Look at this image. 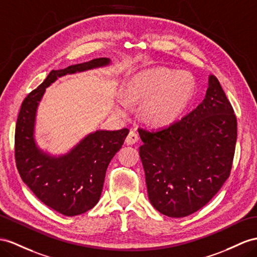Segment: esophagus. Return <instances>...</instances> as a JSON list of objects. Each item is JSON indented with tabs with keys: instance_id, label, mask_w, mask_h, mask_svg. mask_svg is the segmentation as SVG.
I'll return each mask as SVG.
<instances>
[{
	"instance_id": "1",
	"label": "esophagus",
	"mask_w": 257,
	"mask_h": 257,
	"mask_svg": "<svg viewBox=\"0 0 257 257\" xmlns=\"http://www.w3.org/2000/svg\"><path fill=\"white\" fill-rule=\"evenodd\" d=\"M138 140H139V136H138L135 130H131L126 138V143L130 146V144H135L138 142Z\"/></svg>"
}]
</instances>
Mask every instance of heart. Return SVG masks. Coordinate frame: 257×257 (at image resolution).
Returning a JSON list of instances; mask_svg holds the SVG:
<instances>
[{"mask_svg": "<svg viewBox=\"0 0 257 257\" xmlns=\"http://www.w3.org/2000/svg\"><path fill=\"white\" fill-rule=\"evenodd\" d=\"M194 79L190 72L165 68L143 70L130 79L125 97H120L119 109L130 102H144L143 119L153 126H166L182 115L191 101Z\"/></svg>", "mask_w": 257, "mask_h": 257, "instance_id": "b5f03b06", "label": "heart"}]
</instances>
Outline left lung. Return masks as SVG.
Returning a JSON list of instances; mask_svg holds the SVG:
<instances>
[{
	"instance_id": "left-lung-1",
	"label": "left lung",
	"mask_w": 257,
	"mask_h": 257,
	"mask_svg": "<svg viewBox=\"0 0 257 257\" xmlns=\"http://www.w3.org/2000/svg\"><path fill=\"white\" fill-rule=\"evenodd\" d=\"M140 157L151 204L181 218L213 199L230 175L236 118L215 76L205 98L180 120L157 130L139 129Z\"/></svg>"
}]
</instances>
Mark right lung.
<instances>
[{
	"instance_id": "add662e5",
	"label": "right lung",
	"mask_w": 257,
	"mask_h": 257,
	"mask_svg": "<svg viewBox=\"0 0 257 257\" xmlns=\"http://www.w3.org/2000/svg\"><path fill=\"white\" fill-rule=\"evenodd\" d=\"M110 65L106 57L52 70L25 98L15 130V157L23 181L45 205L65 216H77L93 208L101 197L108 164L129 134L120 130L90 133L67 153L53 155L38 146V107L48 87L58 78Z\"/></svg>"
}]
</instances>
